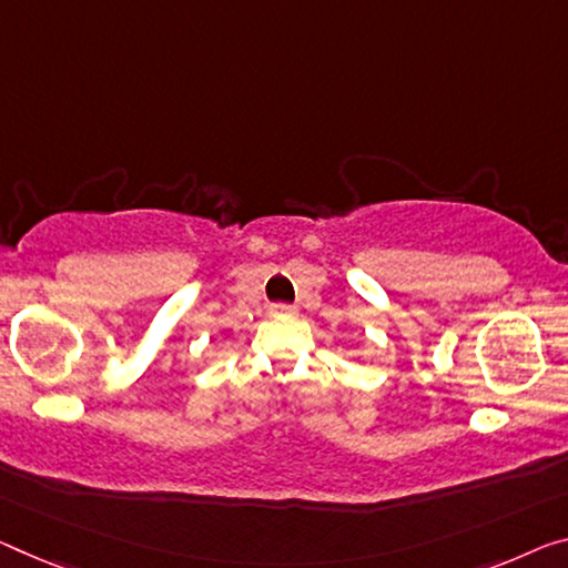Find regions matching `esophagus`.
Returning a JSON list of instances; mask_svg holds the SVG:
<instances>
[{"mask_svg": "<svg viewBox=\"0 0 568 568\" xmlns=\"http://www.w3.org/2000/svg\"><path fill=\"white\" fill-rule=\"evenodd\" d=\"M296 310L292 307V304H282V302H278V304H272V314H274V317H290V314H294Z\"/></svg>", "mask_w": 568, "mask_h": 568, "instance_id": "34e87169", "label": "esophagus"}]
</instances>
